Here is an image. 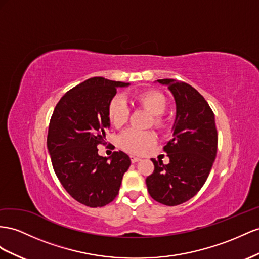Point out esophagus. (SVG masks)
Wrapping results in <instances>:
<instances>
[{
  "mask_svg": "<svg viewBox=\"0 0 259 259\" xmlns=\"http://www.w3.org/2000/svg\"><path fill=\"white\" fill-rule=\"evenodd\" d=\"M139 158H137V157H135V156H131V161L133 162V163H135V162H138L139 161Z\"/></svg>",
  "mask_w": 259,
  "mask_h": 259,
  "instance_id": "obj_1",
  "label": "esophagus"
}]
</instances>
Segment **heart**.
I'll return each mask as SVG.
<instances>
[{
    "mask_svg": "<svg viewBox=\"0 0 259 259\" xmlns=\"http://www.w3.org/2000/svg\"><path fill=\"white\" fill-rule=\"evenodd\" d=\"M134 103L138 108H143L152 114L151 124L156 128L164 126L162 114L167 106L164 95L156 90H147L134 96ZM131 109L122 97L115 96L108 106V116L115 127H122L127 123ZM157 141V136L151 131H137L130 128L118 136V145L125 151L131 153H142L146 148L152 146Z\"/></svg>",
    "mask_w": 259,
    "mask_h": 259,
    "instance_id": "obj_1",
    "label": "heart"
}]
</instances>
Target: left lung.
<instances>
[{
  "instance_id": "1",
  "label": "left lung",
  "mask_w": 259,
  "mask_h": 259,
  "mask_svg": "<svg viewBox=\"0 0 259 259\" xmlns=\"http://www.w3.org/2000/svg\"><path fill=\"white\" fill-rule=\"evenodd\" d=\"M174 97L177 116L173 134L163 150L170 162L151 159L153 173L146 179L147 190L156 201L177 206L196 195L210 173L218 147L214 114L196 89L176 79H158Z\"/></svg>"
}]
</instances>
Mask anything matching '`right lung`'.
I'll return each mask as SVG.
<instances>
[{
  "mask_svg": "<svg viewBox=\"0 0 259 259\" xmlns=\"http://www.w3.org/2000/svg\"><path fill=\"white\" fill-rule=\"evenodd\" d=\"M128 82L93 77L63 96L49 124L47 146L62 186L80 204L96 208L112 201L120 191L131 159L123 151L98 155L110 127L108 106L118 87Z\"/></svg>",
  "mask_w": 259,
  "mask_h": 259,
  "instance_id": "1",
  "label": "right lung"
}]
</instances>
